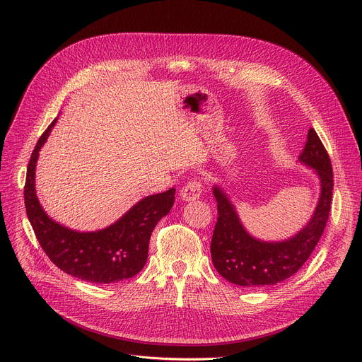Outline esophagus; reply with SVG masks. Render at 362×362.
I'll list each match as a JSON object with an SVG mask.
<instances>
[{
	"label": "esophagus",
	"mask_w": 362,
	"mask_h": 362,
	"mask_svg": "<svg viewBox=\"0 0 362 362\" xmlns=\"http://www.w3.org/2000/svg\"><path fill=\"white\" fill-rule=\"evenodd\" d=\"M200 194H202V183H200L197 179L187 182V183L183 186V189L180 190V196H182V199L186 200V202L196 200V199L200 197Z\"/></svg>",
	"instance_id": "34e87169"
}]
</instances>
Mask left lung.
<instances>
[{
  "instance_id": "left-lung-1",
  "label": "left lung",
  "mask_w": 362,
  "mask_h": 362,
  "mask_svg": "<svg viewBox=\"0 0 362 362\" xmlns=\"http://www.w3.org/2000/svg\"><path fill=\"white\" fill-rule=\"evenodd\" d=\"M298 160L315 170L321 193L311 219L285 240L265 242L252 236L243 228L229 196L221 186H214L219 216L211 253L214 267L226 281L245 288L275 285L296 274L318 245L329 216L334 175L328 153L314 129H309Z\"/></svg>"
}]
</instances>
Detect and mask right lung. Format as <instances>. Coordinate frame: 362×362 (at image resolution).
<instances>
[{
  "instance_id": "right-lung-1",
  "label": "right lung",
  "mask_w": 362,
  "mask_h": 362,
  "mask_svg": "<svg viewBox=\"0 0 362 362\" xmlns=\"http://www.w3.org/2000/svg\"><path fill=\"white\" fill-rule=\"evenodd\" d=\"M57 119L41 134L31 154L24 186L28 221L42 250L63 272L86 282L113 284L129 279L146 265L150 235L166 216L176 190L150 194L137 202L119 221L95 232H77L51 219L35 194V166L38 151Z\"/></svg>"
}]
</instances>
